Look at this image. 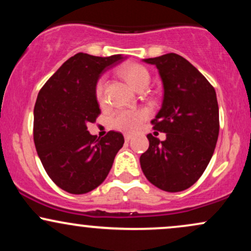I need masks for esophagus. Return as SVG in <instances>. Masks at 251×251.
I'll use <instances>...</instances> for the list:
<instances>
[{
	"label": "esophagus",
	"mask_w": 251,
	"mask_h": 251,
	"mask_svg": "<svg viewBox=\"0 0 251 251\" xmlns=\"http://www.w3.org/2000/svg\"><path fill=\"white\" fill-rule=\"evenodd\" d=\"M124 137H125L126 142H129V140L133 139V135H132V134H125V135H124Z\"/></svg>",
	"instance_id": "obj_1"
}]
</instances>
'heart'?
<instances>
[{
    "mask_svg": "<svg viewBox=\"0 0 251 251\" xmlns=\"http://www.w3.org/2000/svg\"><path fill=\"white\" fill-rule=\"evenodd\" d=\"M120 75L127 81L134 89L148 87L150 83L149 71L139 63H129L124 66L119 71ZM105 80L99 79L96 86V97L98 101H103L105 98ZM149 118V112L146 109H118L111 118V124L114 128L124 132H134L142 126V124Z\"/></svg>",
    "mask_w": 251,
    "mask_h": 251,
    "instance_id": "heart-1",
    "label": "heart"
}]
</instances>
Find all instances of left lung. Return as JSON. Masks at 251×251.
I'll list each match as a JSON object with an SVG mask.
<instances>
[{
	"mask_svg": "<svg viewBox=\"0 0 251 251\" xmlns=\"http://www.w3.org/2000/svg\"><path fill=\"white\" fill-rule=\"evenodd\" d=\"M144 61L154 65L162 77V108L151 123L155 131L166 133V139L148 134L150 146L140 155V166L157 188L183 191L200 179L214 154L220 132L215 88L178 54Z\"/></svg>",
	"mask_w": 251,
	"mask_h": 251,
	"instance_id": "8db88e82",
	"label": "left lung"
}]
</instances>
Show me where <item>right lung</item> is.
<instances>
[{
  "mask_svg": "<svg viewBox=\"0 0 251 251\" xmlns=\"http://www.w3.org/2000/svg\"><path fill=\"white\" fill-rule=\"evenodd\" d=\"M77 53L40 89L34 107V143L47 175L74 195L92 191L105 180L124 145L120 132L97 138L87 131L100 114L96 86L100 74L123 61Z\"/></svg>",
  "mask_w": 251,
  "mask_h": 251,
  "instance_id": "obj_1",
  "label": "right lung"
}]
</instances>
